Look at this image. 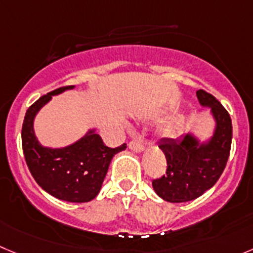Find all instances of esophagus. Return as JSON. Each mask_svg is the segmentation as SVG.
Masks as SVG:
<instances>
[{
	"mask_svg": "<svg viewBox=\"0 0 253 253\" xmlns=\"http://www.w3.org/2000/svg\"><path fill=\"white\" fill-rule=\"evenodd\" d=\"M129 149H130L131 151H134V153H141V151L144 150V144L141 143L140 139H135V140H131L130 143H129Z\"/></svg>",
	"mask_w": 253,
	"mask_h": 253,
	"instance_id": "esophagus-1",
	"label": "esophagus"
}]
</instances>
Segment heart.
Listing matches in <instances>:
<instances>
[{"instance_id":"b5f03b06","label":"heart","mask_w":253,"mask_h":253,"mask_svg":"<svg viewBox=\"0 0 253 253\" xmlns=\"http://www.w3.org/2000/svg\"><path fill=\"white\" fill-rule=\"evenodd\" d=\"M177 130H179V124L177 123H170L164 128V135L167 136H175Z\"/></svg>"}]
</instances>
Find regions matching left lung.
Instances as JSON below:
<instances>
[{"label": "left lung", "instance_id": "left-lung-1", "mask_svg": "<svg viewBox=\"0 0 253 253\" xmlns=\"http://www.w3.org/2000/svg\"><path fill=\"white\" fill-rule=\"evenodd\" d=\"M203 107L210 108L215 120L213 133L201 141L194 133L179 139L164 138L159 148L167 158V174L153 180L154 191L168 203H186L197 199L216 184L230 155L232 123L227 110L210 93L196 92Z\"/></svg>", "mask_w": 253, "mask_h": 253}]
</instances>
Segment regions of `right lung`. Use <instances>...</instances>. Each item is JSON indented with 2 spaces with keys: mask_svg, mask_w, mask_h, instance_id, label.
<instances>
[{
  "mask_svg": "<svg viewBox=\"0 0 253 253\" xmlns=\"http://www.w3.org/2000/svg\"><path fill=\"white\" fill-rule=\"evenodd\" d=\"M73 88L56 89L28 108L22 125V148L31 174L44 191L68 203H88L99 194L113 156L126 145L108 148L95 129H89L79 140L63 148H48L38 141L33 126L37 113L53 95Z\"/></svg>",
  "mask_w": 253,
  "mask_h": 253,
  "instance_id": "obj_1",
  "label": "right lung"
}]
</instances>
